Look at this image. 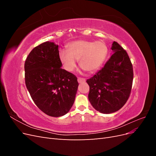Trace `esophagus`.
<instances>
[{"label": "esophagus", "instance_id": "1", "mask_svg": "<svg viewBox=\"0 0 156 156\" xmlns=\"http://www.w3.org/2000/svg\"><path fill=\"white\" fill-rule=\"evenodd\" d=\"M77 81H78V82H79V83H84V82H85V81H86V80H85V79H84V78H81V77H79V78L77 79Z\"/></svg>", "mask_w": 156, "mask_h": 156}]
</instances>
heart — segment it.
<instances>
[{
	"instance_id": "obj_1",
	"label": "heart",
	"mask_w": 156,
	"mask_h": 156,
	"mask_svg": "<svg viewBox=\"0 0 156 156\" xmlns=\"http://www.w3.org/2000/svg\"><path fill=\"white\" fill-rule=\"evenodd\" d=\"M107 54V48L103 41L77 40L69 44L68 51L60 50L59 57L68 72H72L76 66V60H79L80 66L92 73L102 65Z\"/></svg>"
}]
</instances>
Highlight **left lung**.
<instances>
[{"instance_id": "8db88e82", "label": "left lung", "mask_w": 156, "mask_h": 156, "mask_svg": "<svg viewBox=\"0 0 156 156\" xmlns=\"http://www.w3.org/2000/svg\"><path fill=\"white\" fill-rule=\"evenodd\" d=\"M112 55L104 67L87 83L88 100L95 109L103 114L115 112L123 107L131 90L133 66L127 52L113 41Z\"/></svg>"}]
</instances>
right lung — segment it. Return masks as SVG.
Instances as JSON below:
<instances>
[{"mask_svg":"<svg viewBox=\"0 0 156 156\" xmlns=\"http://www.w3.org/2000/svg\"><path fill=\"white\" fill-rule=\"evenodd\" d=\"M58 45L46 41L33 49L25 63V84L36 106L46 115L62 116L72 108L79 83L61 68Z\"/></svg>","mask_w":156,"mask_h":156,"instance_id":"right-lung-1","label":"right lung"}]
</instances>
